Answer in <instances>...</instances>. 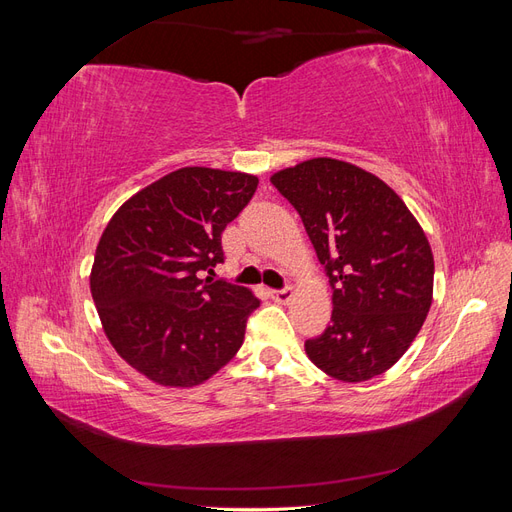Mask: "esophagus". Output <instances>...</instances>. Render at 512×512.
Masks as SVG:
<instances>
[{
	"label": "esophagus",
	"mask_w": 512,
	"mask_h": 512,
	"mask_svg": "<svg viewBox=\"0 0 512 512\" xmlns=\"http://www.w3.org/2000/svg\"><path fill=\"white\" fill-rule=\"evenodd\" d=\"M269 294H271V299H273L275 303L286 305V303L292 299V288H280V290H271Z\"/></svg>",
	"instance_id": "obj_1"
}]
</instances>
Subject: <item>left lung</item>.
<instances>
[{
  "mask_svg": "<svg viewBox=\"0 0 512 512\" xmlns=\"http://www.w3.org/2000/svg\"><path fill=\"white\" fill-rule=\"evenodd\" d=\"M271 183L299 211L333 288L331 324L307 339V356L344 382L384 374L431 307L433 254L423 228L382 179L342 160H307Z\"/></svg>",
  "mask_w": 512,
  "mask_h": 512,
  "instance_id": "1",
  "label": "left lung"
}]
</instances>
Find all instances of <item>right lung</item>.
<instances>
[{
	"mask_svg": "<svg viewBox=\"0 0 512 512\" xmlns=\"http://www.w3.org/2000/svg\"><path fill=\"white\" fill-rule=\"evenodd\" d=\"M258 179L203 166L147 185L113 215L91 269V297L123 361L162 386H196L243 344L260 305L226 280H200L224 262L222 232Z\"/></svg>",
	"mask_w": 512,
	"mask_h": 512,
	"instance_id": "add662e5",
	"label": "right lung"
}]
</instances>
